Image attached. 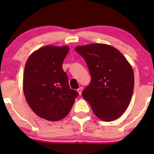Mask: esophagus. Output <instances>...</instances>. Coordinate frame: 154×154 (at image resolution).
I'll return each instance as SVG.
<instances>
[{"mask_svg":"<svg viewBox=\"0 0 154 154\" xmlns=\"http://www.w3.org/2000/svg\"><path fill=\"white\" fill-rule=\"evenodd\" d=\"M82 91H83V88H82V87H80V88H77V92H78V94H80V95H81Z\"/></svg>","mask_w":154,"mask_h":154,"instance_id":"1","label":"esophagus"}]
</instances>
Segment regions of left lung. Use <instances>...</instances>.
Listing matches in <instances>:
<instances>
[{
    "label": "left lung",
    "instance_id": "1",
    "mask_svg": "<svg viewBox=\"0 0 154 154\" xmlns=\"http://www.w3.org/2000/svg\"><path fill=\"white\" fill-rule=\"evenodd\" d=\"M91 80L82 92L97 118L112 122L120 117L129 106L134 88L131 66L118 49L105 44L77 46Z\"/></svg>",
    "mask_w": 154,
    "mask_h": 154
}]
</instances>
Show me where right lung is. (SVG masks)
<instances>
[{
    "mask_svg": "<svg viewBox=\"0 0 154 154\" xmlns=\"http://www.w3.org/2000/svg\"><path fill=\"white\" fill-rule=\"evenodd\" d=\"M68 46L47 45L32 53L26 63L23 87L31 109L45 120L57 122L69 113L78 93L70 88L63 63Z\"/></svg>",
    "mask_w": 154,
    "mask_h": 154,
    "instance_id": "1",
    "label": "right lung"
}]
</instances>
